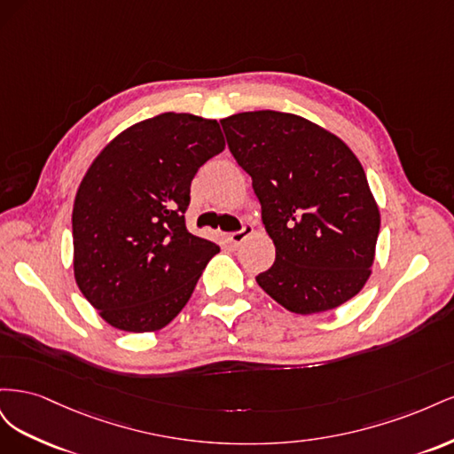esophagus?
Masks as SVG:
<instances>
[{"instance_id": "34e87169", "label": "esophagus", "mask_w": 454, "mask_h": 454, "mask_svg": "<svg viewBox=\"0 0 454 454\" xmlns=\"http://www.w3.org/2000/svg\"><path fill=\"white\" fill-rule=\"evenodd\" d=\"M252 232H254V227H252L250 223H244L239 231L231 232V235H229V240H231V244L239 246V244H242L246 239H248V237L252 235Z\"/></svg>"}]
</instances>
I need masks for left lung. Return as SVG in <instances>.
I'll list each match as a JSON object with an SVG mask.
<instances>
[{
  "label": "left lung",
  "instance_id": "1",
  "mask_svg": "<svg viewBox=\"0 0 454 454\" xmlns=\"http://www.w3.org/2000/svg\"><path fill=\"white\" fill-rule=\"evenodd\" d=\"M222 127L277 248L257 284L297 314L354 297L371 274L380 227L360 160L337 136L292 114L246 112Z\"/></svg>",
  "mask_w": 454,
  "mask_h": 454
}]
</instances>
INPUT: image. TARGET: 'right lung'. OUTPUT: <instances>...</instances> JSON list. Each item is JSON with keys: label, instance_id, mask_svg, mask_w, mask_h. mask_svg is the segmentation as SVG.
I'll use <instances>...</instances> for the list:
<instances>
[{"label": "right lung", "instance_id": "add662e5", "mask_svg": "<svg viewBox=\"0 0 454 454\" xmlns=\"http://www.w3.org/2000/svg\"><path fill=\"white\" fill-rule=\"evenodd\" d=\"M223 147L217 121L162 114L121 132L92 162L74 204V270L107 324L155 332L185 307L219 252L187 231L191 182Z\"/></svg>", "mask_w": 454, "mask_h": 454}]
</instances>
